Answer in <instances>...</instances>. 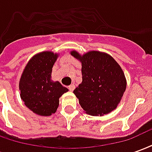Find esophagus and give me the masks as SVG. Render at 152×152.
Listing matches in <instances>:
<instances>
[{
	"instance_id": "34e87169",
	"label": "esophagus",
	"mask_w": 152,
	"mask_h": 152,
	"mask_svg": "<svg viewBox=\"0 0 152 152\" xmlns=\"http://www.w3.org/2000/svg\"><path fill=\"white\" fill-rule=\"evenodd\" d=\"M68 89H69L70 91H73L74 89H75V86L74 85H71V86H68Z\"/></svg>"
}]
</instances>
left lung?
I'll return each mask as SVG.
<instances>
[{"mask_svg": "<svg viewBox=\"0 0 152 152\" xmlns=\"http://www.w3.org/2000/svg\"><path fill=\"white\" fill-rule=\"evenodd\" d=\"M72 55L82 64V83L73 91L80 105L91 115H102L113 111L126 89L121 66L112 57L99 51L83 56L72 51Z\"/></svg>", "mask_w": 152, "mask_h": 152, "instance_id": "8db88e82", "label": "left lung"}]
</instances>
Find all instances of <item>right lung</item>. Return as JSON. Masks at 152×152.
<instances>
[{
	"label": "right lung",
	"mask_w": 152,
	"mask_h": 152,
	"mask_svg": "<svg viewBox=\"0 0 152 152\" xmlns=\"http://www.w3.org/2000/svg\"><path fill=\"white\" fill-rule=\"evenodd\" d=\"M57 54L42 52L31 58L19 81L20 96L25 105L40 115H50L56 112L59 98L68 91L58 81L51 80V72Z\"/></svg>",
	"instance_id": "add662e5"
}]
</instances>
